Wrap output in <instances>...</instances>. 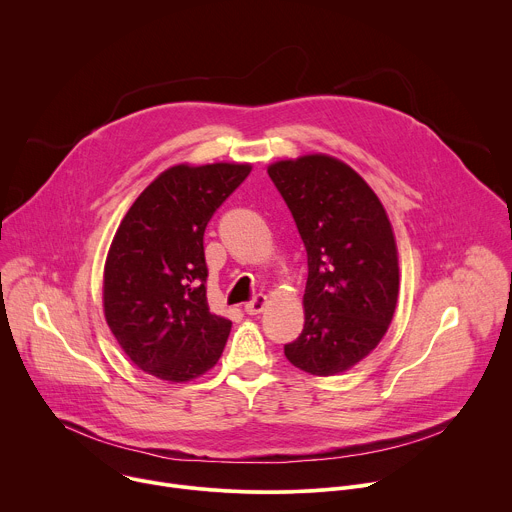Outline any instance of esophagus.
Instances as JSON below:
<instances>
[{
  "mask_svg": "<svg viewBox=\"0 0 512 512\" xmlns=\"http://www.w3.org/2000/svg\"><path fill=\"white\" fill-rule=\"evenodd\" d=\"M265 304H267V298H265L263 294H257V296H253V300H251V302H247V304H245V312H247V314H251V316L261 314V312H263V308H265Z\"/></svg>",
  "mask_w": 512,
  "mask_h": 512,
  "instance_id": "esophagus-1",
  "label": "esophagus"
}]
</instances>
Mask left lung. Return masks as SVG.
<instances>
[{"mask_svg":"<svg viewBox=\"0 0 512 512\" xmlns=\"http://www.w3.org/2000/svg\"><path fill=\"white\" fill-rule=\"evenodd\" d=\"M267 174L308 253L304 330L283 352L310 375L342 373L381 342L397 306L387 212L367 182L330 156L277 162Z\"/></svg>","mask_w":512,"mask_h":512,"instance_id":"obj_1","label":"left lung"}]
</instances>
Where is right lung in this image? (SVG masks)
Wrapping results in <instances>:
<instances>
[{
    "mask_svg": "<svg viewBox=\"0 0 512 512\" xmlns=\"http://www.w3.org/2000/svg\"><path fill=\"white\" fill-rule=\"evenodd\" d=\"M249 172V164L174 166L121 221L105 263L103 306L141 371L184 383L221 358L231 320L208 308L204 231Z\"/></svg>",
    "mask_w": 512,
    "mask_h": 512,
    "instance_id": "right-lung-1",
    "label": "right lung"
}]
</instances>
